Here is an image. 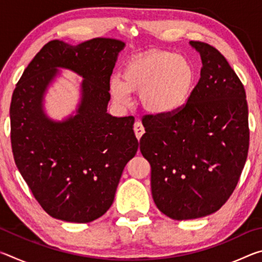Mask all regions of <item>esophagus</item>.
I'll use <instances>...</instances> for the list:
<instances>
[{
  "label": "esophagus",
  "instance_id": "1",
  "mask_svg": "<svg viewBox=\"0 0 262 262\" xmlns=\"http://www.w3.org/2000/svg\"><path fill=\"white\" fill-rule=\"evenodd\" d=\"M134 133L137 137V140H140L141 136L144 134V127L142 125L141 121H136L134 123Z\"/></svg>",
  "mask_w": 262,
  "mask_h": 262
}]
</instances>
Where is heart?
<instances>
[{"mask_svg":"<svg viewBox=\"0 0 262 262\" xmlns=\"http://www.w3.org/2000/svg\"><path fill=\"white\" fill-rule=\"evenodd\" d=\"M195 86L193 64L184 56L151 51L128 60L121 78L110 79L108 90L115 103L127 106L130 92H141L142 106L155 115H171L183 110Z\"/></svg>","mask_w":262,"mask_h":262,"instance_id":"b5f03b06","label":"heart"}]
</instances>
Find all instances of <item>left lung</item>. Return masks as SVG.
I'll return each instance as SVG.
<instances>
[{"label":"left lung","mask_w":262,"mask_h":262,"mask_svg":"<svg viewBox=\"0 0 262 262\" xmlns=\"http://www.w3.org/2000/svg\"><path fill=\"white\" fill-rule=\"evenodd\" d=\"M201 76L188 104L171 115H145L140 150L151 166L155 205L172 220L220 209L245 165L250 129L245 89L215 47L190 41Z\"/></svg>","instance_id":"obj_1"}]
</instances>
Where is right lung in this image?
<instances>
[{"label":"right lung","mask_w":262,"mask_h":262,"mask_svg":"<svg viewBox=\"0 0 262 262\" xmlns=\"http://www.w3.org/2000/svg\"><path fill=\"white\" fill-rule=\"evenodd\" d=\"M123 47L125 42L111 38L77 46L52 40L30 62L12 94L15 163L35 200L56 220L89 223L103 216L139 148L134 118L107 113L110 78ZM57 68L84 78L77 115L63 122L51 121L42 108Z\"/></svg>","instance_id":"obj_1"}]
</instances>
